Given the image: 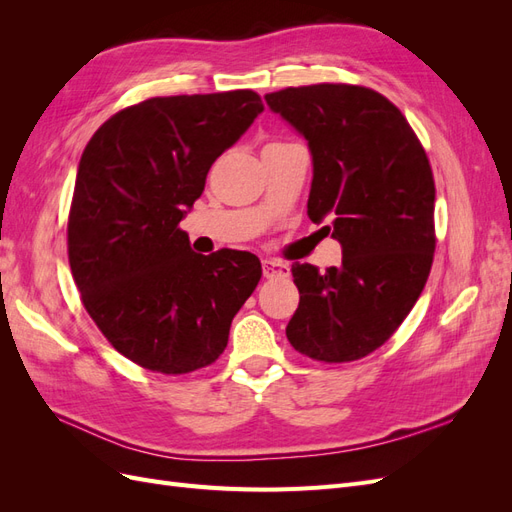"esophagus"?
<instances>
[{
  "label": "esophagus",
  "mask_w": 512,
  "mask_h": 512,
  "mask_svg": "<svg viewBox=\"0 0 512 512\" xmlns=\"http://www.w3.org/2000/svg\"><path fill=\"white\" fill-rule=\"evenodd\" d=\"M262 273L267 280H282V277L290 275V267L280 260H262Z\"/></svg>",
  "instance_id": "obj_1"
}]
</instances>
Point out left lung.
Returning a JSON list of instances; mask_svg holds the SVG:
<instances>
[{
  "label": "left lung",
  "mask_w": 512,
  "mask_h": 512,
  "mask_svg": "<svg viewBox=\"0 0 512 512\" xmlns=\"http://www.w3.org/2000/svg\"><path fill=\"white\" fill-rule=\"evenodd\" d=\"M312 153L307 215L331 220L342 265H292L299 307L286 327L294 350L324 363L363 359L406 320L431 271L436 185L423 145L399 108L342 83L265 96Z\"/></svg>",
  "instance_id": "8db88e82"
}]
</instances>
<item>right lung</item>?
Listing matches in <instances>:
<instances>
[{"label":"right lung","mask_w":512,"mask_h":512,"mask_svg":"<svg viewBox=\"0 0 512 512\" xmlns=\"http://www.w3.org/2000/svg\"><path fill=\"white\" fill-rule=\"evenodd\" d=\"M265 111L252 89L149 98L87 143L68 258L87 314L132 363L177 376L211 365L260 282L258 256L196 254L179 228L211 164Z\"/></svg>","instance_id":"add662e5"}]
</instances>
